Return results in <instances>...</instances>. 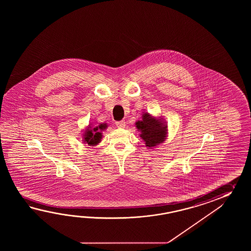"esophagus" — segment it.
<instances>
[{
  "instance_id": "1",
  "label": "esophagus",
  "mask_w": 251,
  "mask_h": 251,
  "mask_svg": "<svg viewBox=\"0 0 251 251\" xmlns=\"http://www.w3.org/2000/svg\"><path fill=\"white\" fill-rule=\"evenodd\" d=\"M116 125H117V126L119 128H124L126 126V122L125 121H118V122H116Z\"/></svg>"
}]
</instances>
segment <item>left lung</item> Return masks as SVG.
I'll use <instances>...</instances> for the list:
<instances>
[{
	"label": "left lung",
	"instance_id": "obj_1",
	"mask_svg": "<svg viewBox=\"0 0 251 251\" xmlns=\"http://www.w3.org/2000/svg\"><path fill=\"white\" fill-rule=\"evenodd\" d=\"M136 127L141 131L140 135L148 147H154L165 140L167 126L159 119L151 118L148 113L144 114L142 121L136 122Z\"/></svg>",
	"mask_w": 251,
	"mask_h": 251
}]
</instances>
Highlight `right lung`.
I'll list each match as a JSON object with an SVG mask.
<instances>
[{
    "instance_id": "add662e5",
    "label": "right lung",
    "mask_w": 251,
    "mask_h": 251,
    "mask_svg": "<svg viewBox=\"0 0 251 251\" xmlns=\"http://www.w3.org/2000/svg\"><path fill=\"white\" fill-rule=\"evenodd\" d=\"M106 128V125H100L92 130H87L84 134V142L89 145H96L102 137V134L100 131Z\"/></svg>"
}]
</instances>
